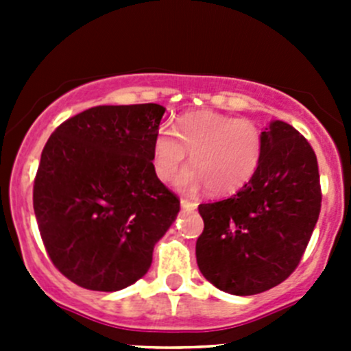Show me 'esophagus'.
I'll return each mask as SVG.
<instances>
[{
  "mask_svg": "<svg viewBox=\"0 0 351 351\" xmlns=\"http://www.w3.org/2000/svg\"><path fill=\"white\" fill-rule=\"evenodd\" d=\"M180 205H182L183 210H195V208H197L195 202L185 200V198H182V202H180Z\"/></svg>",
  "mask_w": 351,
  "mask_h": 351,
  "instance_id": "34e87169",
  "label": "esophagus"
}]
</instances>
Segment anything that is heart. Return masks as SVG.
<instances>
[{
    "label": "heart",
    "instance_id": "heart-1",
    "mask_svg": "<svg viewBox=\"0 0 351 351\" xmlns=\"http://www.w3.org/2000/svg\"><path fill=\"white\" fill-rule=\"evenodd\" d=\"M171 130L161 129L153 143V166L161 182H169L190 154L192 168L176 178L186 192L208 186L214 195L239 192L256 175L263 158V132L247 119L217 112L182 117Z\"/></svg>",
    "mask_w": 351,
    "mask_h": 351
}]
</instances>
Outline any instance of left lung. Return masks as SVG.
Instances as JSON below:
<instances>
[{
	"mask_svg": "<svg viewBox=\"0 0 351 351\" xmlns=\"http://www.w3.org/2000/svg\"><path fill=\"white\" fill-rule=\"evenodd\" d=\"M256 175L236 195L200 204L197 239L202 275L222 292L254 295L297 268L321 210L317 159L311 144L282 120L263 130Z\"/></svg>",
	"mask_w": 351,
	"mask_h": 351,
	"instance_id": "8db88e82",
	"label": "left lung"
}]
</instances>
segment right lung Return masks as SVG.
I'll list each match as a JSON object with an SVG mask.
<instances>
[{
  "instance_id": "add662e5",
  "label": "right lung",
  "mask_w": 351,
  "mask_h": 351,
  "mask_svg": "<svg viewBox=\"0 0 351 351\" xmlns=\"http://www.w3.org/2000/svg\"><path fill=\"white\" fill-rule=\"evenodd\" d=\"M166 108L101 105L49 137L34 210L52 263L76 285L115 292L149 270L180 200L156 176L153 143Z\"/></svg>"
}]
</instances>
